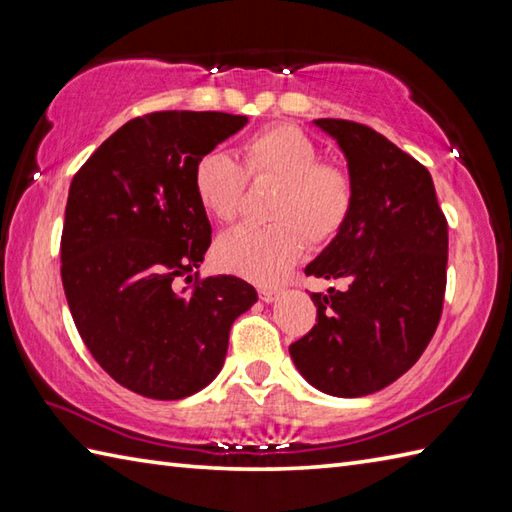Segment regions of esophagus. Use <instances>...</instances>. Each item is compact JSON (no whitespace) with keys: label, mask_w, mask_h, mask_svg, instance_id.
<instances>
[{"label":"esophagus","mask_w":512,"mask_h":512,"mask_svg":"<svg viewBox=\"0 0 512 512\" xmlns=\"http://www.w3.org/2000/svg\"><path fill=\"white\" fill-rule=\"evenodd\" d=\"M277 297V288L273 286H259V299L264 303H273Z\"/></svg>","instance_id":"obj_1"}]
</instances>
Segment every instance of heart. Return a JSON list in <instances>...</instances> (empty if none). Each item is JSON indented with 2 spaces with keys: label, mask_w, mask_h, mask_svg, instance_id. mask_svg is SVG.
I'll list each match as a JSON object with an SVG mask.
<instances>
[{
  "label": "heart",
  "mask_w": 512,
  "mask_h": 512,
  "mask_svg": "<svg viewBox=\"0 0 512 512\" xmlns=\"http://www.w3.org/2000/svg\"><path fill=\"white\" fill-rule=\"evenodd\" d=\"M242 165L209 151L193 167V189L202 209L231 222L242 206L248 178L279 187L268 209V226H239L220 237L215 262L228 273L253 281H277L301 257L306 237L325 244L350 222L356 182L341 165L321 162L314 140L295 125H270L239 147Z\"/></svg>",
  "instance_id": "b5f03b06"
}]
</instances>
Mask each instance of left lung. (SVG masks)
<instances>
[{"instance_id": "8db88e82", "label": "left lung", "mask_w": 512, "mask_h": 512, "mask_svg": "<svg viewBox=\"0 0 512 512\" xmlns=\"http://www.w3.org/2000/svg\"><path fill=\"white\" fill-rule=\"evenodd\" d=\"M343 149L356 206L306 275L345 279L312 292L314 328L290 345L310 385L358 398L394 383L427 350L442 317L449 226L427 167L372 127L319 118Z\"/></svg>"}]
</instances>
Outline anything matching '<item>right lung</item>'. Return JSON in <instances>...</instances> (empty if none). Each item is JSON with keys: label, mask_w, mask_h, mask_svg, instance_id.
I'll use <instances>...</instances> for the list:
<instances>
[{"label": "right lung", "mask_w": 512, "mask_h": 512, "mask_svg": "<svg viewBox=\"0 0 512 512\" xmlns=\"http://www.w3.org/2000/svg\"><path fill=\"white\" fill-rule=\"evenodd\" d=\"M246 123L224 112L138 116L72 178L61 233L65 299L94 361L140 396L180 400L209 385L233 321L257 301L244 279L198 277L211 224L193 167Z\"/></svg>", "instance_id": "1"}]
</instances>
